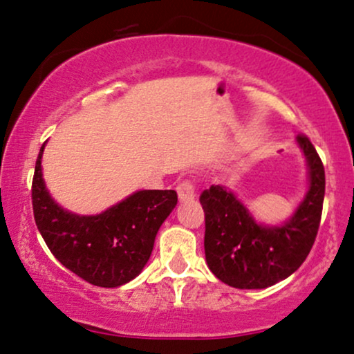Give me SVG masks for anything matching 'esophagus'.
Segmentation results:
<instances>
[{
	"label": "esophagus",
	"instance_id": "34e87169",
	"mask_svg": "<svg viewBox=\"0 0 354 354\" xmlns=\"http://www.w3.org/2000/svg\"><path fill=\"white\" fill-rule=\"evenodd\" d=\"M178 196H180V201H193L196 191H194V185L191 181H181L178 185Z\"/></svg>",
	"mask_w": 354,
	"mask_h": 354
}]
</instances>
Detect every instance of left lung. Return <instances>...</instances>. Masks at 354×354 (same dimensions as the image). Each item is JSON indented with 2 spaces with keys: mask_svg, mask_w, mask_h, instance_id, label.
<instances>
[{
  "mask_svg": "<svg viewBox=\"0 0 354 354\" xmlns=\"http://www.w3.org/2000/svg\"><path fill=\"white\" fill-rule=\"evenodd\" d=\"M308 169V189L283 223L255 221L225 186L212 185L199 201L206 216L204 252L209 270L234 288H267L290 277L312 250L325 198V168L304 135L297 136Z\"/></svg>",
  "mask_w": 354,
  "mask_h": 354,
  "instance_id": "1",
  "label": "left lung"
}]
</instances>
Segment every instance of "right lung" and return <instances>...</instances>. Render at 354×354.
<instances>
[{
	"label": "right lung",
	"mask_w": 354,
	"mask_h": 354,
	"mask_svg": "<svg viewBox=\"0 0 354 354\" xmlns=\"http://www.w3.org/2000/svg\"><path fill=\"white\" fill-rule=\"evenodd\" d=\"M44 147L32 178V211L42 239L54 257L85 282L105 288L129 283L147 266L158 229L178 203L176 191H135L100 214H75L59 206L46 188Z\"/></svg>",
	"instance_id": "add662e5"
}]
</instances>
